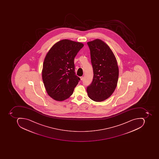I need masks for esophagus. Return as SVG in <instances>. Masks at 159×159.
<instances>
[{
	"label": "esophagus",
	"instance_id": "esophagus-1",
	"mask_svg": "<svg viewBox=\"0 0 159 159\" xmlns=\"http://www.w3.org/2000/svg\"><path fill=\"white\" fill-rule=\"evenodd\" d=\"M80 79H81V81H82V80H83V79H84L83 76H81V77H80Z\"/></svg>",
	"mask_w": 159,
	"mask_h": 159
}]
</instances>
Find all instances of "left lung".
<instances>
[{
  "label": "left lung",
  "instance_id": "left-lung-1",
  "mask_svg": "<svg viewBox=\"0 0 159 159\" xmlns=\"http://www.w3.org/2000/svg\"><path fill=\"white\" fill-rule=\"evenodd\" d=\"M87 44L93 76L86 91L91 99L101 102L109 98L116 88L119 75L117 61L110 47L101 39H97Z\"/></svg>",
  "mask_w": 159,
  "mask_h": 159
}]
</instances>
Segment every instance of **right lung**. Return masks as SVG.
Here are the masks:
<instances>
[{
    "label": "right lung",
    "mask_w": 159,
    "mask_h": 159,
    "mask_svg": "<svg viewBox=\"0 0 159 159\" xmlns=\"http://www.w3.org/2000/svg\"><path fill=\"white\" fill-rule=\"evenodd\" d=\"M84 44L62 39L54 44L45 57L42 78L48 95L62 101L73 94L80 78L75 72L74 59Z\"/></svg>",
    "instance_id": "1"
}]
</instances>
